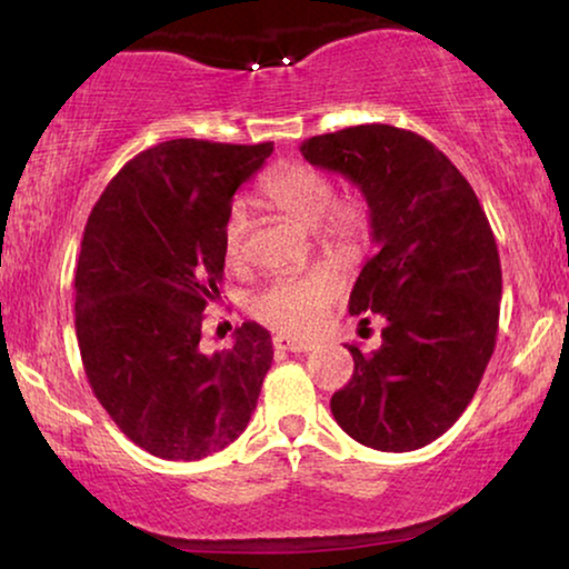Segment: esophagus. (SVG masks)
Listing matches in <instances>:
<instances>
[{"instance_id": "obj_1", "label": "esophagus", "mask_w": 569, "mask_h": 569, "mask_svg": "<svg viewBox=\"0 0 569 569\" xmlns=\"http://www.w3.org/2000/svg\"><path fill=\"white\" fill-rule=\"evenodd\" d=\"M274 349H279V352H308L310 341H300V339H292V337H284V333H277L274 339Z\"/></svg>"}]
</instances>
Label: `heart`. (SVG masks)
I'll use <instances>...</instances> for the list:
<instances>
[{
    "instance_id": "obj_1",
    "label": "heart",
    "mask_w": 569,
    "mask_h": 569,
    "mask_svg": "<svg viewBox=\"0 0 569 569\" xmlns=\"http://www.w3.org/2000/svg\"><path fill=\"white\" fill-rule=\"evenodd\" d=\"M263 197L302 224H318L323 246L333 251H357L370 236V214L360 201H333V183L318 168L290 162L263 181ZM248 214L243 204H232L222 228L224 259L238 263L246 253ZM345 292L337 269L316 267L306 274L279 277L251 300L256 321L290 337H310L321 329L333 302Z\"/></svg>"
}]
</instances>
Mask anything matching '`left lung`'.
Instances as JSON below:
<instances>
[{
    "label": "left lung",
    "instance_id": "obj_1",
    "mask_svg": "<svg viewBox=\"0 0 569 569\" xmlns=\"http://www.w3.org/2000/svg\"><path fill=\"white\" fill-rule=\"evenodd\" d=\"M300 152L362 191L378 246L349 313L383 318V341L376 352L349 345L355 372L331 396V415L368 448H422L463 415L495 352L502 269L485 209L415 131L362 123L310 137Z\"/></svg>",
    "mask_w": 569,
    "mask_h": 569
}]
</instances>
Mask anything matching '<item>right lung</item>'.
I'll return each mask as SVG.
<instances>
[{"label": "right lung", "mask_w": 569, "mask_h": 569, "mask_svg": "<svg viewBox=\"0 0 569 569\" xmlns=\"http://www.w3.org/2000/svg\"><path fill=\"white\" fill-rule=\"evenodd\" d=\"M274 144L170 139L106 186L84 224L74 329L92 393L119 430L166 461H199L248 427L274 360L259 323L201 352L204 308L220 300L232 193Z\"/></svg>", "instance_id": "add662e5"}]
</instances>
